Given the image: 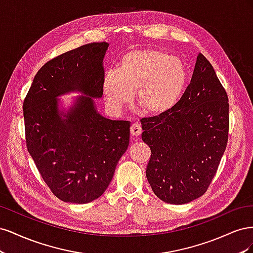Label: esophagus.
<instances>
[{"mask_svg": "<svg viewBox=\"0 0 253 253\" xmlns=\"http://www.w3.org/2000/svg\"><path fill=\"white\" fill-rule=\"evenodd\" d=\"M142 133V128L140 126V125L138 124H133L131 126V135L132 136H139Z\"/></svg>", "mask_w": 253, "mask_h": 253, "instance_id": "esophagus-1", "label": "esophagus"}]
</instances>
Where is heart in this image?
<instances>
[{"label":"heart","instance_id":"b5f03b06","mask_svg":"<svg viewBox=\"0 0 253 253\" xmlns=\"http://www.w3.org/2000/svg\"><path fill=\"white\" fill-rule=\"evenodd\" d=\"M189 71L180 58L162 49H133L122 55L116 71L106 72L102 91L106 102L119 111L131 100L149 115L173 109L187 86Z\"/></svg>","mask_w":253,"mask_h":253}]
</instances>
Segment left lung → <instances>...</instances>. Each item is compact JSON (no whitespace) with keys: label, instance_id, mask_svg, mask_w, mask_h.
Returning <instances> with one entry per match:
<instances>
[{"label":"left lung","instance_id":"8db88e82","mask_svg":"<svg viewBox=\"0 0 253 253\" xmlns=\"http://www.w3.org/2000/svg\"><path fill=\"white\" fill-rule=\"evenodd\" d=\"M151 149L147 178L163 202L201 197L215 175L228 142L229 103L211 63L198 53L192 79L173 109L141 119Z\"/></svg>","mask_w":253,"mask_h":253}]
</instances>
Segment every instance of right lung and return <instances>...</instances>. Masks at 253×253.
Wrapping results in <instances>:
<instances>
[{
	"label": "right lung",
	"mask_w": 253,
	"mask_h": 253,
	"mask_svg": "<svg viewBox=\"0 0 253 253\" xmlns=\"http://www.w3.org/2000/svg\"><path fill=\"white\" fill-rule=\"evenodd\" d=\"M109 43H90L45 63L23 103L26 145L43 180L59 200L87 204L109 187L129 141V121L96 110L102 97L103 58ZM80 91L67 111L57 97Z\"/></svg>",
	"instance_id": "obj_1"
}]
</instances>
